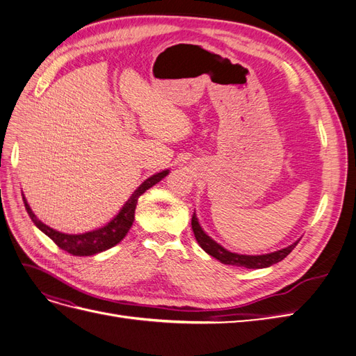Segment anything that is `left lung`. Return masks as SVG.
Instances as JSON below:
<instances>
[{
	"label": "left lung",
	"mask_w": 356,
	"mask_h": 356,
	"mask_svg": "<svg viewBox=\"0 0 356 356\" xmlns=\"http://www.w3.org/2000/svg\"><path fill=\"white\" fill-rule=\"evenodd\" d=\"M191 229L193 233H195V238L197 243L202 246V250L204 252H208L211 257L217 258L222 264H230V266H238V267H246V268H264V267H270L279 261H282L284 258L294 250L296 245L300 242H294L293 245H289L284 250H279L270 254H263V255H242V254H236L230 252L222 248L220 243L212 241L209 236L203 232L200 227V224L196 218V213H193L191 217Z\"/></svg>",
	"instance_id": "obj_1"
}]
</instances>
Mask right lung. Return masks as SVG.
<instances>
[{"mask_svg":"<svg viewBox=\"0 0 356 356\" xmlns=\"http://www.w3.org/2000/svg\"><path fill=\"white\" fill-rule=\"evenodd\" d=\"M168 174H169V170H161V172H159V174L145 179L143 184L134 191V195L129 197V200L124 203V207L120 209V212H118L108 224L104 225V227H101L98 230L88 232L83 234H67V233H60V232L50 229L49 225L41 222L35 217V213L31 211L25 196H24V203H25L26 212L29 213L32 222H34L42 233L47 234L49 238L60 248V250L67 251L72 255H79V257L95 255L98 252L110 250V248L115 246L118 242L123 241L129 229H131L134 224L135 209H136V203H138L139 196H141L143 193H145L149 187L157 184L159 181L163 179Z\"/></svg>","mask_w":356,"mask_h":356,"instance_id":"right-lung-1","label":"right lung"}]
</instances>
